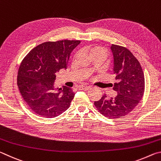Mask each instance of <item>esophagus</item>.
<instances>
[{"instance_id": "obj_1", "label": "esophagus", "mask_w": 161, "mask_h": 161, "mask_svg": "<svg viewBox=\"0 0 161 161\" xmlns=\"http://www.w3.org/2000/svg\"><path fill=\"white\" fill-rule=\"evenodd\" d=\"M79 89H80V90H89V89H90V87L81 85L80 86H79Z\"/></svg>"}]
</instances>
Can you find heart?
I'll list each match as a JSON object with an SVG mask.
<instances>
[{
    "mask_svg": "<svg viewBox=\"0 0 161 161\" xmlns=\"http://www.w3.org/2000/svg\"><path fill=\"white\" fill-rule=\"evenodd\" d=\"M99 52H102V53H103L104 54H106V51L104 49H103L102 47H92L90 49V53L91 54L93 55L94 54L97 53H99Z\"/></svg>",
    "mask_w": 161,
    "mask_h": 161,
    "instance_id": "obj_1",
    "label": "heart"
}]
</instances>
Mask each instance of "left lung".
I'll list each match as a JSON object with an SVG mask.
<instances>
[{
	"mask_svg": "<svg viewBox=\"0 0 161 161\" xmlns=\"http://www.w3.org/2000/svg\"><path fill=\"white\" fill-rule=\"evenodd\" d=\"M114 74L116 82L113 89L117 92L114 98L106 94L94 102L99 112L108 119H119L132 111L143 96L145 79L140 62L131 52L122 46L112 45Z\"/></svg>",
	"mask_w": 161,
	"mask_h": 161,
	"instance_id": "1",
	"label": "left lung"
}]
</instances>
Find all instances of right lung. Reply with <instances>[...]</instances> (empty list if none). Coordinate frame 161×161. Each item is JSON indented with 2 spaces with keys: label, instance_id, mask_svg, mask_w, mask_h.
<instances>
[{
  "label": "right lung",
  "instance_id": "right-lung-1",
  "mask_svg": "<svg viewBox=\"0 0 161 161\" xmlns=\"http://www.w3.org/2000/svg\"><path fill=\"white\" fill-rule=\"evenodd\" d=\"M80 40L46 42L32 49L19 67L17 84L23 99L37 115L54 118L69 107L75 93L69 87L54 88L56 73L67 69Z\"/></svg>",
  "mask_w": 161,
  "mask_h": 161
}]
</instances>
